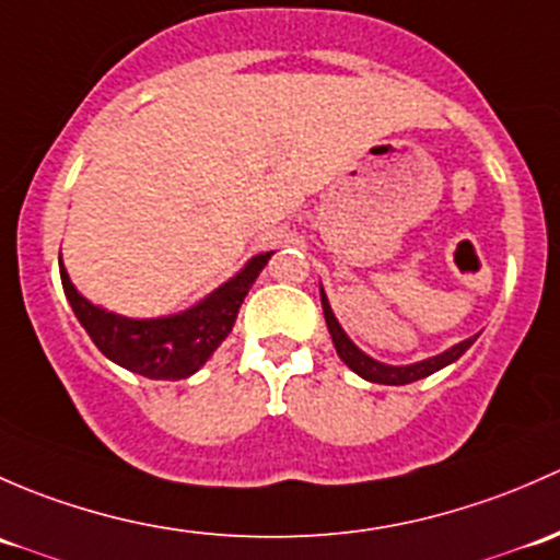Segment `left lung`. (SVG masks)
<instances>
[{
    "label": "left lung",
    "mask_w": 560,
    "mask_h": 560,
    "mask_svg": "<svg viewBox=\"0 0 560 560\" xmlns=\"http://www.w3.org/2000/svg\"><path fill=\"white\" fill-rule=\"evenodd\" d=\"M320 304H323V315H326L328 334H331L334 348H337V355L345 361V364L353 369V372L359 374V377L369 380V383H380V385H407V383H415V380L429 377V374L440 372L442 366H447V364H453V361H458L460 355H464L466 350L471 348V342H475V339H477V337L464 339V342L453 345V348L445 350V353L431 355V359L418 361V364L390 366V364H383V361H374L372 355H366L364 350H359L353 342H350V337L342 331V326H339V320L334 318L331 304H328V299H326V293H323V288H320Z\"/></svg>",
    "instance_id": "1"
}]
</instances>
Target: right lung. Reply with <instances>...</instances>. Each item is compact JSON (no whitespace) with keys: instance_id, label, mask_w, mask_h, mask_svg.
<instances>
[{"instance_id":"obj_1","label":"right lung","mask_w":560,"mask_h":560,"mask_svg":"<svg viewBox=\"0 0 560 560\" xmlns=\"http://www.w3.org/2000/svg\"><path fill=\"white\" fill-rule=\"evenodd\" d=\"M272 253L275 250L253 256L242 272L223 282L221 288H215L210 296L201 299L186 313L145 320L107 313V310L96 307L89 299L80 296L78 288L69 280L65 264H61V256L59 272L72 313L78 315L89 337L109 361L129 369V372L142 374V377L183 380L205 366V361L215 353L218 345L229 337L234 320H237L242 299L247 296Z\"/></svg>"}]
</instances>
